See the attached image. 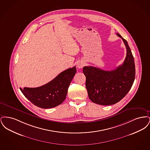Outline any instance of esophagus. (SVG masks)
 Listing matches in <instances>:
<instances>
[{
    "mask_svg": "<svg viewBox=\"0 0 150 150\" xmlns=\"http://www.w3.org/2000/svg\"><path fill=\"white\" fill-rule=\"evenodd\" d=\"M84 66V63L83 61H79L78 63L77 64V66L79 69H81V68L83 67Z\"/></svg>",
    "mask_w": 150,
    "mask_h": 150,
    "instance_id": "34e87169",
    "label": "esophagus"
}]
</instances>
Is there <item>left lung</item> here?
<instances>
[{"label":"left lung","mask_w":150,"mask_h":150,"mask_svg":"<svg viewBox=\"0 0 150 150\" xmlns=\"http://www.w3.org/2000/svg\"><path fill=\"white\" fill-rule=\"evenodd\" d=\"M127 49L122 64L111 71H105L93 66H84L86 86L89 99L100 105H114L122 100L134 83L136 68L132 51L127 41L119 34Z\"/></svg>","instance_id":"1"}]
</instances>
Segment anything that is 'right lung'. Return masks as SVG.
Segmentation results:
<instances>
[{"mask_svg":"<svg viewBox=\"0 0 150 150\" xmlns=\"http://www.w3.org/2000/svg\"><path fill=\"white\" fill-rule=\"evenodd\" d=\"M76 72L75 66L61 72L48 83L37 88H20L25 97L34 105L50 108L61 104L66 99L71 81Z\"/></svg>","mask_w":150,"mask_h":150,"instance_id":"obj_1","label":"right lung"}]
</instances>
